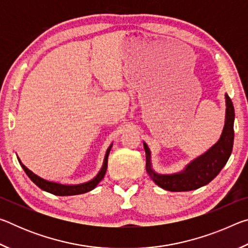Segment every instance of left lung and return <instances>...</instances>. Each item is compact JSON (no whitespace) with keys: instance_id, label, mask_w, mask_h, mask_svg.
<instances>
[{"instance_id":"8db88e82","label":"left lung","mask_w":248,"mask_h":248,"mask_svg":"<svg viewBox=\"0 0 248 248\" xmlns=\"http://www.w3.org/2000/svg\"><path fill=\"white\" fill-rule=\"evenodd\" d=\"M225 123L219 141L207 152L200 155L185 166L182 171L174 174H158L153 170L151 151L143 142L146 156V171L153 182L169 191H189L209 184L220 173L228 162L234 142V106L231 98L225 94Z\"/></svg>"}]
</instances>
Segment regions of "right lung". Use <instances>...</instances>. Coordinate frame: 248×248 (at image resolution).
Masks as SVG:
<instances>
[{
  "label": "right lung",
  "mask_w": 248,
  "mask_h": 248,
  "mask_svg": "<svg viewBox=\"0 0 248 248\" xmlns=\"http://www.w3.org/2000/svg\"><path fill=\"white\" fill-rule=\"evenodd\" d=\"M112 144L107 149L106 154H105V158L103 162V166L100 170L98 171V174L95 176V177L89 180V182L83 183V184H78V185H65V184H60V183H56V182H51V180L41 178L40 176L36 175L35 173H32L31 170H28L26 166H25L20 159L18 158V162L20 166L23 167V170H25V173L27 174L29 178L31 179L32 183H35L37 186H38L40 189H43L47 192H50V194L56 195V196H74V195H81V194H85V192H89L91 190H93L94 188L97 186L98 183L104 178L105 174H106L107 170V163H108V155L109 152H110Z\"/></svg>",
  "instance_id": "right-lung-1"
}]
</instances>
